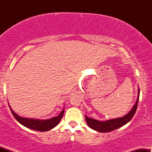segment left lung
Here are the masks:
<instances>
[{"label": "left lung", "mask_w": 152, "mask_h": 152, "mask_svg": "<svg viewBox=\"0 0 152 152\" xmlns=\"http://www.w3.org/2000/svg\"><path fill=\"white\" fill-rule=\"evenodd\" d=\"M139 93H140V91H139V88L137 102L135 103V104H134L132 109L130 111V112L129 113V114H127L126 116L121 118L108 120V121H99L98 120L94 119V118H88V116H86V115H85V118H86L87 124H88V126H89L90 128H91L92 129L96 130L99 132H102V133L112 132V131L116 129L119 128V127L123 126L124 125H125L126 124L128 123L129 121H130L131 119L133 118L134 115L135 114L136 111H137V109L138 102H139Z\"/></svg>", "instance_id": "8db88e82"}]
</instances>
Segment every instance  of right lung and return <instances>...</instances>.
<instances>
[{
	"label": "right lung",
	"instance_id": "obj_1",
	"mask_svg": "<svg viewBox=\"0 0 152 152\" xmlns=\"http://www.w3.org/2000/svg\"><path fill=\"white\" fill-rule=\"evenodd\" d=\"M10 111H11L12 114L14 116L15 119L18 121L19 123L21 124L24 126L27 127V128L31 129L38 131V132H46V131H49L51 129L54 128L58 124L61 119L64 113V109L61 112V114L58 116H56L50 119L47 120H39V119H34V118H22L19 116L18 114H16L14 111L12 110L10 106H9Z\"/></svg>",
	"mask_w": 152,
	"mask_h": 152
}]
</instances>
